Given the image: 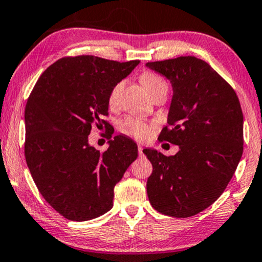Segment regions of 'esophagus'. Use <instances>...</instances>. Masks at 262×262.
<instances>
[{
    "label": "esophagus",
    "mask_w": 262,
    "mask_h": 262,
    "mask_svg": "<svg viewBox=\"0 0 262 262\" xmlns=\"http://www.w3.org/2000/svg\"><path fill=\"white\" fill-rule=\"evenodd\" d=\"M138 152H139V155H143V146L141 145L138 146Z\"/></svg>",
    "instance_id": "34e87169"
}]
</instances>
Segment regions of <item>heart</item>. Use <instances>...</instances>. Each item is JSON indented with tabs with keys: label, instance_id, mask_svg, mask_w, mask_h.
<instances>
[{
	"label": "heart",
	"instance_id": "heart-1",
	"mask_svg": "<svg viewBox=\"0 0 262 262\" xmlns=\"http://www.w3.org/2000/svg\"><path fill=\"white\" fill-rule=\"evenodd\" d=\"M140 82L141 85L145 87V90L148 91L150 96L154 93L156 90L160 89L162 86H166L165 81L159 77L158 75L151 74V73H143L140 76ZM123 89V82L116 83L111 90L110 96H108V104L111 107H114L118 102L119 95H121ZM122 130L124 132L125 134L130 135V137L135 138V139H146V138L150 137V134L154 130V124L151 123L143 121V119L138 118H128L127 121L123 123Z\"/></svg>",
	"mask_w": 262,
	"mask_h": 262
}]
</instances>
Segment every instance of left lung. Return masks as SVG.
Masks as SVG:
<instances>
[{"mask_svg": "<svg viewBox=\"0 0 262 262\" xmlns=\"http://www.w3.org/2000/svg\"><path fill=\"white\" fill-rule=\"evenodd\" d=\"M172 85L167 125L159 139L180 146L173 156L144 149L152 165L151 206L175 218L196 215L221 197L243 155V112L235 91L194 56L146 62Z\"/></svg>", "mask_w": 262, "mask_h": 262, "instance_id": "obj_1", "label": "left lung"}]
</instances>
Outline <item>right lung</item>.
<instances>
[{
    "mask_svg": "<svg viewBox=\"0 0 262 262\" xmlns=\"http://www.w3.org/2000/svg\"><path fill=\"white\" fill-rule=\"evenodd\" d=\"M138 64L139 60L65 56L41 74L29 95L27 165L44 200L66 219L83 222L107 213L113 207L114 186L138 158L137 144L123 135L108 141L103 152L89 145L93 125H110L103 117L112 87Z\"/></svg>",
    "mask_w": 262,
    "mask_h": 262,
    "instance_id": "1",
    "label": "right lung"
}]
</instances>
